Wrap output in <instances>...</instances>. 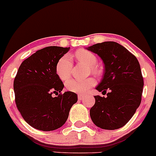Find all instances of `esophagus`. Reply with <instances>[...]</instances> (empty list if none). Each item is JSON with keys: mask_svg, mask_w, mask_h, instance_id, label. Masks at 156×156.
Instances as JSON below:
<instances>
[{"mask_svg": "<svg viewBox=\"0 0 156 156\" xmlns=\"http://www.w3.org/2000/svg\"><path fill=\"white\" fill-rule=\"evenodd\" d=\"M85 95H83V94H78V99L79 100H82L83 98H84Z\"/></svg>", "mask_w": 156, "mask_h": 156, "instance_id": "1", "label": "esophagus"}]
</instances>
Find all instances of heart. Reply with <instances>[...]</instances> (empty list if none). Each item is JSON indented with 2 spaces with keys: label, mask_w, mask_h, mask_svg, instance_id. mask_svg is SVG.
<instances>
[{
  "label": "heart",
  "mask_w": 156,
  "mask_h": 156,
  "mask_svg": "<svg viewBox=\"0 0 156 156\" xmlns=\"http://www.w3.org/2000/svg\"><path fill=\"white\" fill-rule=\"evenodd\" d=\"M76 57L79 62L85 64L89 67L90 70L92 73L98 75L100 70L96 66L98 58L96 55L86 49H79L76 52ZM72 61L69 55H65L62 56L58 61L55 66V71L57 76L62 81H65L70 76L72 70ZM96 84V81L93 78H88L86 80H75L70 79L65 83L66 89L72 92L83 94L86 92L89 89Z\"/></svg>",
  "instance_id": "1"
}]
</instances>
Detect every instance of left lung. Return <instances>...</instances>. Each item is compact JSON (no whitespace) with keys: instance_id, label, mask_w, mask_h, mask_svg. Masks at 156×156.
I'll return each mask as SVG.
<instances>
[{"instance_id":"8db88e82","label":"left lung","mask_w":156,"mask_h":156,"mask_svg":"<svg viewBox=\"0 0 156 156\" xmlns=\"http://www.w3.org/2000/svg\"><path fill=\"white\" fill-rule=\"evenodd\" d=\"M88 49L98 55L104 62V76L96 89L107 94L106 98L94 96L90 116L102 129H118L128 123L140 104L144 78L139 62L128 49L113 41L97 43Z\"/></svg>"}]
</instances>
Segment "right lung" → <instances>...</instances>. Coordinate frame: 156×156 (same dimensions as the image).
Segmentation results:
<instances>
[{
	"mask_svg": "<svg viewBox=\"0 0 156 156\" xmlns=\"http://www.w3.org/2000/svg\"><path fill=\"white\" fill-rule=\"evenodd\" d=\"M70 48L48 46L37 51L19 67L13 83L17 109L30 126L43 131L62 127L77 94L62 93L64 84L57 76L58 61ZM52 94L57 96L53 97Z\"/></svg>",
	"mask_w": 156,
	"mask_h": 156,
	"instance_id": "add662e5",
	"label": "right lung"
}]
</instances>
